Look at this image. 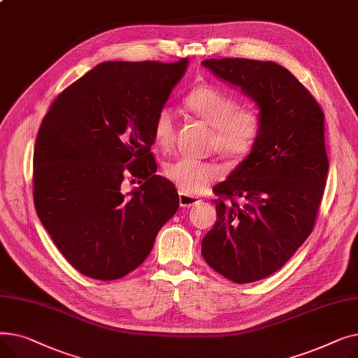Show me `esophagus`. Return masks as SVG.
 Masks as SVG:
<instances>
[{
  "mask_svg": "<svg viewBox=\"0 0 358 358\" xmlns=\"http://www.w3.org/2000/svg\"><path fill=\"white\" fill-rule=\"evenodd\" d=\"M178 196H180V206H181V208H192V206H194V204L201 201L197 197H194L192 194H185L182 192H180Z\"/></svg>",
  "mask_w": 358,
  "mask_h": 358,
  "instance_id": "34e87169",
  "label": "esophagus"
}]
</instances>
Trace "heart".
I'll use <instances>...</instances> for the list:
<instances>
[{"label": "heart", "mask_w": 358, "mask_h": 358, "mask_svg": "<svg viewBox=\"0 0 358 358\" xmlns=\"http://www.w3.org/2000/svg\"><path fill=\"white\" fill-rule=\"evenodd\" d=\"M187 106L215 129L213 148L228 159H243L254 149L261 131V115L255 107L238 106L234 96L216 85H201L187 97ZM154 142L162 150L171 149L176 139V117L169 107H162L154 119ZM165 177L185 194H200L222 177L215 162L178 158L165 166Z\"/></svg>", "instance_id": "1"}]
</instances>
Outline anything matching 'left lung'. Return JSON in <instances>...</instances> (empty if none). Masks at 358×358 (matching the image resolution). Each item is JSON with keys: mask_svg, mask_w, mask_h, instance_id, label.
I'll use <instances>...</instances> for the list:
<instances>
[{"mask_svg": "<svg viewBox=\"0 0 358 358\" xmlns=\"http://www.w3.org/2000/svg\"><path fill=\"white\" fill-rule=\"evenodd\" d=\"M201 65L259 108L257 143L213 189L217 219L201 241V255L215 271L252 283L283 267L313 231L329 166L325 115L275 62L222 58Z\"/></svg>", "mask_w": 358, "mask_h": 358, "instance_id": "obj_1", "label": "left lung"}]
</instances>
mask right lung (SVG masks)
Segmentation results:
<instances>
[{
	"mask_svg": "<svg viewBox=\"0 0 358 358\" xmlns=\"http://www.w3.org/2000/svg\"><path fill=\"white\" fill-rule=\"evenodd\" d=\"M189 65L103 62L52 103L34 145V208L55 245L81 274L116 280L138 268L178 210L157 176V113ZM126 176L141 185L124 195ZM135 181V180H134Z\"/></svg>",
	"mask_w": 358,
	"mask_h": 358,
	"instance_id": "add662e5",
	"label": "right lung"
}]
</instances>
